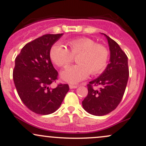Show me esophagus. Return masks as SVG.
I'll use <instances>...</instances> for the list:
<instances>
[{"label":"esophagus","instance_id":"34e87169","mask_svg":"<svg viewBox=\"0 0 146 146\" xmlns=\"http://www.w3.org/2000/svg\"><path fill=\"white\" fill-rule=\"evenodd\" d=\"M69 87H70V89H76V88H78V86H77V85H74V84H70Z\"/></svg>","mask_w":146,"mask_h":146}]
</instances>
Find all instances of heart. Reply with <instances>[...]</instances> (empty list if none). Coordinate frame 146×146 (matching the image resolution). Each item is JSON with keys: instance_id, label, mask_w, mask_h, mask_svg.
Wrapping results in <instances>:
<instances>
[{"instance_id": "b5f03b06", "label": "heart", "mask_w": 146, "mask_h": 146, "mask_svg": "<svg viewBox=\"0 0 146 146\" xmlns=\"http://www.w3.org/2000/svg\"><path fill=\"white\" fill-rule=\"evenodd\" d=\"M70 50L61 43H55L50 49L51 60L59 67H66L78 55V64L68 67L61 72L64 81L78 83L89 76L90 72L96 74L102 72L107 66L109 51L103 44H97L93 39L78 38L68 41Z\"/></svg>"}]
</instances>
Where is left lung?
I'll return each instance as SVG.
<instances>
[{
	"instance_id": "1",
	"label": "left lung",
	"mask_w": 146,
	"mask_h": 146,
	"mask_svg": "<svg viewBox=\"0 0 146 146\" xmlns=\"http://www.w3.org/2000/svg\"><path fill=\"white\" fill-rule=\"evenodd\" d=\"M108 40L110 64L100 76L89 82L88 95L82 101L84 110L94 116H104L116 109L121 102L129 78L128 58L118 43L102 33ZM93 85H100L93 90Z\"/></svg>"
}]
</instances>
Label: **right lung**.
Here are the masks:
<instances>
[{
    "label": "right lung",
    "instance_id": "1",
    "mask_svg": "<svg viewBox=\"0 0 146 146\" xmlns=\"http://www.w3.org/2000/svg\"><path fill=\"white\" fill-rule=\"evenodd\" d=\"M64 34L45 35L21 48L15 60L13 77L17 93L25 106L36 114L47 115L60 107L69 91L67 84H51L58 72L50 58V49Z\"/></svg>",
    "mask_w": 146,
    "mask_h": 146
}]
</instances>
